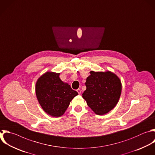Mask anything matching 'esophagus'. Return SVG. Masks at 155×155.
Instances as JSON below:
<instances>
[{
	"label": "esophagus",
	"mask_w": 155,
	"mask_h": 155,
	"mask_svg": "<svg viewBox=\"0 0 155 155\" xmlns=\"http://www.w3.org/2000/svg\"><path fill=\"white\" fill-rule=\"evenodd\" d=\"M76 91H77V92L78 93V94H80L81 93V90L80 89H78Z\"/></svg>",
	"instance_id": "1"
}]
</instances>
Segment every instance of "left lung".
<instances>
[{"label":"left lung","mask_w":155,"mask_h":155,"mask_svg":"<svg viewBox=\"0 0 155 155\" xmlns=\"http://www.w3.org/2000/svg\"><path fill=\"white\" fill-rule=\"evenodd\" d=\"M87 78V89L82 94L88 106L97 115L110 111L117 104L122 91L119 77L110 71L90 72Z\"/></svg>","instance_id":"8db88e82"}]
</instances>
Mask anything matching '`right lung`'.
Segmentation results:
<instances>
[{
  "mask_svg": "<svg viewBox=\"0 0 155 155\" xmlns=\"http://www.w3.org/2000/svg\"><path fill=\"white\" fill-rule=\"evenodd\" d=\"M60 73L47 71L36 83V94L44 111L52 117L62 116L72 99L78 94L70 85L63 82Z\"/></svg>",
  "mask_w": 155,
  "mask_h": 155,
  "instance_id": "obj_1",
  "label": "right lung"
}]
</instances>
